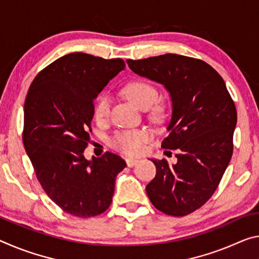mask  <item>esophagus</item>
<instances>
[{
  "mask_svg": "<svg viewBox=\"0 0 259 259\" xmlns=\"http://www.w3.org/2000/svg\"><path fill=\"white\" fill-rule=\"evenodd\" d=\"M125 161H126V165H128V167H134L139 161V160L134 159V158H128L125 160Z\"/></svg>",
  "mask_w": 259,
  "mask_h": 259,
  "instance_id": "esophagus-1",
  "label": "esophagus"
}]
</instances>
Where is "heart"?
I'll return each mask as SVG.
<instances>
[{"label":"heart","instance_id":"1","mask_svg":"<svg viewBox=\"0 0 259 259\" xmlns=\"http://www.w3.org/2000/svg\"><path fill=\"white\" fill-rule=\"evenodd\" d=\"M123 92L137 108L142 110L149 109L158 99L157 88L146 80L130 81L123 88ZM108 112L109 99L106 96H100L94 102L93 116L97 121H104L108 116ZM149 138L150 134L146 130H123L114 135L110 144L122 153L135 155L141 153Z\"/></svg>","mask_w":259,"mask_h":259}]
</instances>
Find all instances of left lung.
Wrapping results in <instances>:
<instances>
[{
  "label": "left lung",
  "instance_id": "obj_1",
  "mask_svg": "<svg viewBox=\"0 0 259 259\" xmlns=\"http://www.w3.org/2000/svg\"><path fill=\"white\" fill-rule=\"evenodd\" d=\"M126 63L165 86L171 100L169 135L161 146L176 150L178 162L152 160L157 174L146 194L159 211L187 215L211 198L231 161L235 105L223 78L202 60L165 54Z\"/></svg>",
  "mask_w": 259,
  "mask_h": 259
}]
</instances>
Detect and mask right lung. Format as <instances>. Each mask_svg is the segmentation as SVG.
Returning a JSON list of instances; mask_svg holds the SVG:
<instances>
[{
    "instance_id": "1",
    "label": "right lung",
    "mask_w": 259,
    "mask_h": 259,
    "mask_svg": "<svg viewBox=\"0 0 259 259\" xmlns=\"http://www.w3.org/2000/svg\"><path fill=\"white\" fill-rule=\"evenodd\" d=\"M124 68L121 59L71 53L41 70L28 89L24 147L49 198L78 218L107 210L116 175L126 166L110 152L92 160L84 157L94 99Z\"/></svg>"
}]
</instances>
